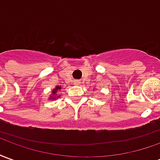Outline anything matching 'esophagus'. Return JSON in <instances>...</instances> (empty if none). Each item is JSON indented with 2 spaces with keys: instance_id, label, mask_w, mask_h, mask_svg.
<instances>
[{
  "instance_id": "obj_1",
  "label": "esophagus",
  "mask_w": 160,
  "mask_h": 160,
  "mask_svg": "<svg viewBox=\"0 0 160 160\" xmlns=\"http://www.w3.org/2000/svg\"><path fill=\"white\" fill-rule=\"evenodd\" d=\"M80 80H75V85H80Z\"/></svg>"
}]
</instances>
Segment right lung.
<instances>
[{
	"label": "right lung",
	"mask_w": 160,
	"mask_h": 160,
	"mask_svg": "<svg viewBox=\"0 0 160 160\" xmlns=\"http://www.w3.org/2000/svg\"><path fill=\"white\" fill-rule=\"evenodd\" d=\"M61 90H62V87H60V86H56V87L52 90L50 95H49V100H56V98H58L61 97V93H60Z\"/></svg>",
	"instance_id": "add662e5"
}]
</instances>
